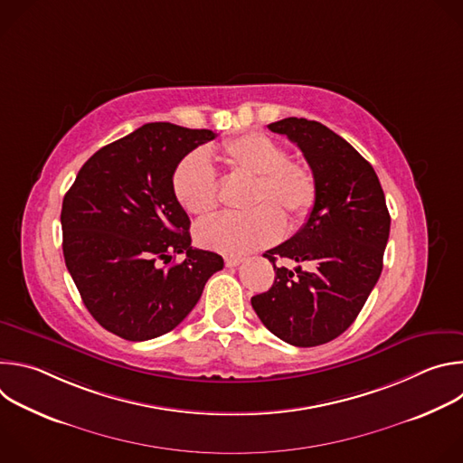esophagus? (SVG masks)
Listing matches in <instances>:
<instances>
[{
  "mask_svg": "<svg viewBox=\"0 0 463 463\" xmlns=\"http://www.w3.org/2000/svg\"><path fill=\"white\" fill-rule=\"evenodd\" d=\"M241 261H243V258H240V256H227L225 258V266L227 268H236V266H240Z\"/></svg>",
  "mask_w": 463,
  "mask_h": 463,
  "instance_id": "34e87169",
  "label": "esophagus"
}]
</instances>
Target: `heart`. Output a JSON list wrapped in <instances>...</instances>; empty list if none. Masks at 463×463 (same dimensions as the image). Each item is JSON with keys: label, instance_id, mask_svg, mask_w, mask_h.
Masks as SVG:
<instances>
[{"label": "heart", "instance_id": "b5f03b06", "mask_svg": "<svg viewBox=\"0 0 463 463\" xmlns=\"http://www.w3.org/2000/svg\"><path fill=\"white\" fill-rule=\"evenodd\" d=\"M223 159L232 172L254 177L249 214H222L197 225L195 241L222 254H247L277 241L289 223L302 222L317 200L313 172L289 159L288 150L263 134H247L223 145ZM172 188L181 207L205 218L218 209V177L202 152L186 156L174 170Z\"/></svg>", "mask_w": 463, "mask_h": 463}]
</instances>
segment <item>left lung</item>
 I'll return each mask as SVG.
<instances>
[{
    "mask_svg": "<svg viewBox=\"0 0 463 463\" xmlns=\"http://www.w3.org/2000/svg\"><path fill=\"white\" fill-rule=\"evenodd\" d=\"M268 128L302 150L317 181V200L304 227L263 254L277 277L250 304L279 339L318 346L346 332L377 284L390 214L375 170L335 131L297 117ZM279 257L298 268L277 269Z\"/></svg>",
    "mask_w": 463,
    "mask_h": 463,
    "instance_id": "obj_1",
    "label": "left lung"
}]
</instances>
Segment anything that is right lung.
Segmentation results:
<instances>
[{
    "mask_svg": "<svg viewBox=\"0 0 463 463\" xmlns=\"http://www.w3.org/2000/svg\"><path fill=\"white\" fill-rule=\"evenodd\" d=\"M214 137L145 124L93 154L63 197L65 266L93 318L126 341L172 332L223 269L220 254L190 245V220L172 188L181 159ZM175 253L185 260L167 267Z\"/></svg>",
    "mask_w": 463,
    "mask_h": 463,
    "instance_id": "obj_1",
    "label": "right lung"
}]
</instances>
